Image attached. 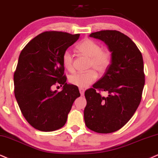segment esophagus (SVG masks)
Returning <instances> with one entry per match:
<instances>
[{"mask_svg":"<svg viewBox=\"0 0 158 158\" xmlns=\"http://www.w3.org/2000/svg\"><path fill=\"white\" fill-rule=\"evenodd\" d=\"M79 91H80V93H81V94L83 95L84 94V91H85V90H84V89H83V88H80L79 89Z\"/></svg>","mask_w":158,"mask_h":158,"instance_id":"esophagus-1","label":"esophagus"}]
</instances>
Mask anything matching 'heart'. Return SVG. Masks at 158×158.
Returning <instances> with one entry per match:
<instances>
[{
    "mask_svg": "<svg viewBox=\"0 0 158 158\" xmlns=\"http://www.w3.org/2000/svg\"><path fill=\"white\" fill-rule=\"evenodd\" d=\"M78 50L90 57L89 67L93 68L85 72H78L69 77V82L81 88H85L97 77V73H106L112 63V52L109 49H102L100 44L90 39H85L77 46ZM64 67L69 71L73 70V56L69 50L64 51L62 56Z\"/></svg>",
    "mask_w": 158,
    "mask_h": 158,
    "instance_id": "1",
    "label": "heart"
}]
</instances>
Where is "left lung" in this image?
Wrapping results in <instances>:
<instances>
[{
	"mask_svg": "<svg viewBox=\"0 0 158 158\" xmlns=\"http://www.w3.org/2000/svg\"><path fill=\"white\" fill-rule=\"evenodd\" d=\"M89 36L104 41L113 58L104 76L85 91V124L96 133H114L127 123L141 102L145 83L143 57L133 40L118 31H100ZM101 91L108 95L102 96Z\"/></svg>",
	"mask_w": 158,
	"mask_h": 158,
	"instance_id": "obj_1",
	"label": "left lung"
}]
</instances>
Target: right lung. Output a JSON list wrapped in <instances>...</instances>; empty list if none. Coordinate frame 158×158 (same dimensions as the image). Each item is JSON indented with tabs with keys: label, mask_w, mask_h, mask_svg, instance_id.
I'll return each mask as SVG.
<instances>
[{
	"label": "right lung",
	"mask_w": 158,
	"mask_h": 158,
	"mask_svg": "<svg viewBox=\"0 0 158 158\" xmlns=\"http://www.w3.org/2000/svg\"><path fill=\"white\" fill-rule=\"evenodd\" d=\"M80 34L50 31L39 34L19 54L14 74L15 96L23 116L35 129L50 132L61 128L78 88L67 84L62 56L78 40ZM56 85L62 91L52 92Z\"/></svg>",
	"instance_id": "add662e5"
}]
</instances>
